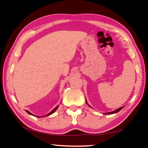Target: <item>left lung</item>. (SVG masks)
<instances>
[{"label": "left lung", "mask_w": 148, "mask_h": 148, "mask_svg": "<svg viewBox=\"0 0 148 148\" xmlns=\"http://www.w3.org/2000/svg\"><path fill=\"white\" fill-rule=\"evenodd\" d=\"M86 103L87 104V101L86 100ZM87 105H88V106H89V105L87 104ZM91 107V106H90ZM123 108V107H121V108H118V109H117V110H114V111H113V112H108V113H104V114H116V113H117V112H119L120 110H121Z\"/></svg>", "instance_id": "8db88e82"}]
</instances>
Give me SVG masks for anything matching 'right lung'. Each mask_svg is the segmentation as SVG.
Here are the masks:
<instances>
[{
	"label": "right lung",
	"instance_id": "obj_1",
	"mask_svg": "<svg viewBox=\"0 0 148 148\" xmlns=\"http://www.w3.org/2000/svg\"><path fill=\"white\" fill-rule=\"evenodd\" d=\"M58 107H59V106H57L56 108H54L53 110H52L51 112H50L48 114H47L46 116H49V115H51V114H53V113H54V112L56 111V110H57V108H58ZM26 112H27V113H28L29 114H30V115H32V116H35L34 115H33V114H32V113H31V112H29L28 110H26ZM36 117H42V116H41V117H40V116H36Z\"/></svg>",
	"mask_w": 148,
	"mask_h": 148
}]
</instances>
